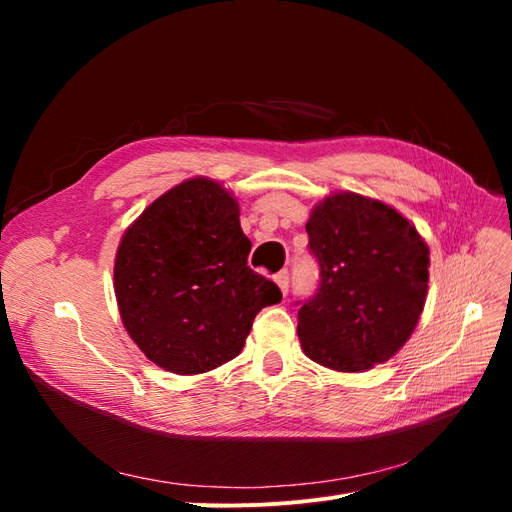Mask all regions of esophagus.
Instances as JSON below:
<instances>
[{"instance_id":"esophagus-1","label":"esophagus","mask_w":512,"mask_h":512,"mask_svg":"<svg viewBox=\"0 0 512 512\" xmlns=\"http://www.w3.org/2000/svg\"><path fill=\"white\" fill-rule=\"evenodd\" d=\"M275 284L280 286V290L284 292V294H288V286H290V273L288 271H280L275 275Z\"/></svg>"}]
</instances>
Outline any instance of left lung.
<instances>
[{"instance_id": "1", "label": "left lung", "mask_w": 512, "mask_h": 512, "mask_svg": "<svg viewBox=\"0 0 512 512\" xmlns=\"http://www.w3.org/2000/svg\"><path fill=\"white\" fill-rule=\"evenodd\" d=\"M320 284L299 309V342L309 359L337 371L389 361L421 318L429 247L380 200L331 194L305 224Z\"/></svg>"}]
</instances>
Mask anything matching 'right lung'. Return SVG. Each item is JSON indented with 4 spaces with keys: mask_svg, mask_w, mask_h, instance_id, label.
I'll use <instances>...</instances> for the list:
<instances>
[{
    "mask_svg": "<svg viewBox=\"0 0 512 512\" xmlns=\"http://www.w3.org/2000/svg\"><path fill=\"white\" fill-rule=\"evenodd\" d=\"M252 243L218 181L188 179L138 215L115 256L123 327L149 361L205 374L243 350L262 307L282 292L247 267Z\"/></svg>",
    "mask_w": 512,
    "mask_h": 512,
    "instance_id": "add662e5",
    "label": "right lung"
}]
</instances>
